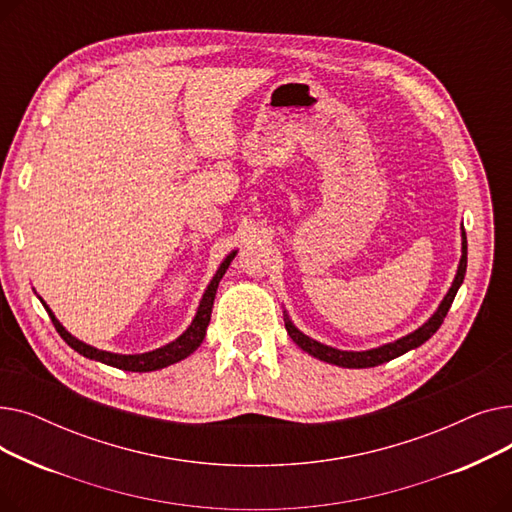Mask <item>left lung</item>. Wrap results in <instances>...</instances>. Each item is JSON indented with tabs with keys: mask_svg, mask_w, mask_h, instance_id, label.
<instances>
[{
	"mask_svg": "<svg viewBox=\"0 0 512 512\" xmlns=\"http://www.w3.org/2000/svg\"><path fill=\"white\" fill-rule=\"evenodd\" d=\"M465 272H467V236H465V230H463V255H461L459 270H456L454 282H452L450 290L446 292V297L440 303L438 311L432 317H429L425 324L421 328H417L415 332L402 336L394 342H388L384 346L371 348V351H340V348H332L328 344H321V342L305 336L297 326L292 324L290 317L284 313L286 332L294 340V344L301 346L305 353H309L311 357H315L319 361H326V363H332V365H338V367H348V369H363V367L382 365L386 361H392L400 355L413 351V348L421 346L425 340H429L438 332V328L442 326V321H444V317H446V313H448V309H450V305L456 297V290L461 288V284L465 280Z\"/></svg>",
	"mask_w": 512,
	"mask_h": 512,
	"instance_id": "1",
	"label": "left lung"
}]
</instances>
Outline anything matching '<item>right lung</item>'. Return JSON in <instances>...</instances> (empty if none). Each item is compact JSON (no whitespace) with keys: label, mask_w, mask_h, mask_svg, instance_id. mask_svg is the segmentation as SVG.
<instances>
[{"label":"right lung","mask_w":512,"mask_h":512,"mask_svg":"<svg viewBox=\"0 0 512 512\" xmlns=\"http://www.w3.org/2000/svg\"><path fill=\"white\" fill-rule=\"evenodd\" d=\"M236 251H232L224 261L222 265L218 267V272H215L213 280L209 282L203 299L199 303V309H197V315L195 319L191 321V326H188L176 340H172L170 344L161 346V348H155V351H149V353H143V355H118V353H107V351H99V348L91 346V344H85L83 340L74 338L62 324L58 321V317L51 313V309L43 303V307L47 309L53 326H56L58 334L64 338V342L74 348L76 353H80L87 359H93V361H99V363H105V365H112V367H118V369H124V371H155V369H164L168 365H174L182 359H186L188 355H193L197 348L201 346L203 338H205V332H207V326H209V319H211V307H213V299H215V290H218V284L222 280V276L226 274L230 261L234 259Z\"/></svg>","instance_id":"right-lung-1"}]
</instances>
